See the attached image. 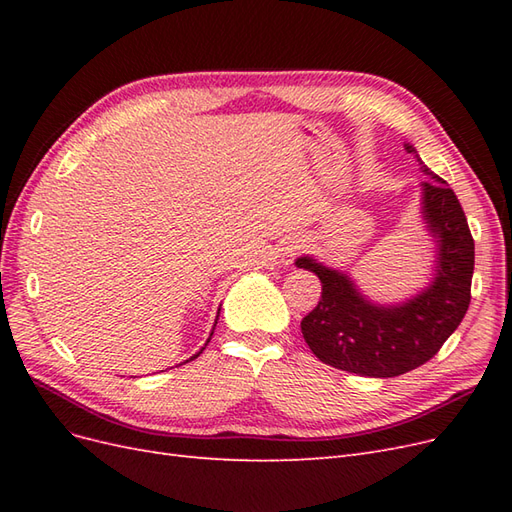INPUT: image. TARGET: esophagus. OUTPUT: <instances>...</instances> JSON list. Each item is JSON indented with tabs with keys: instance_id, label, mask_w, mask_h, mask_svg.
Returning <instances> with one entry per match:
<instances>
[{
	"instance_id": "1",
	"label": "esophagus",
	"mask_w": 512,
	"mask_h": 512,
	"mask_svg": "<svg viewBox=\"0 0 512 512\" xmlns=\"http://www.w3.org/2000/svg\"><path fill=\"white\" fill-rule=\"evenodd\" d=\"M305 247V243H303V239H292V241H288L286 243V247L282 250V262H292V258L297 256L301 250Z\"/></svg>"
}]
</instances>
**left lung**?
Segmentation results:
<instances>
[{"instance_id":"left-lung-1","label":"left lung","mask_w":512,"mask_h":512,"mask_svg":"<svg viewBox=\"0 0 512 512\" xmlns=\"http://www.w3.org/2000/svg\"><path fill=\"white\" fill-rule=\"evenodd\" d=\"M404 147L416 153L414 145ZM421 170L429 175L421 183V220L436 245L425 288L399 303H378L346 271L322 265L314 256L294 260L322 282V299L301 320L305 342L322 363L367 378L401 376L427 363L466 316L474 273L466 213L446 181L423 162Z\"/></svg>"}]
</instances>
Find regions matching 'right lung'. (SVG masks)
<instances>
[{"instance_id": "1", "label": "right lung", "mask_w": 512, "mask_h": 512, "mask_svg": "<svg viewBox=\"0 0 512 512\" xmlns=\"http://www.w3.org/2000/svg\"><path fill=\"white\" fill-rule=\"evenodd\" d=\"M218 316H220V309H218ZM215 324H218V318H215V322H213V329H215ZM211 335H213V331L209 333V339H211ZM209 339H207V344H209ZM207 344H205V346H207ZM205 346H203V348H200V350H198V352H196L194 356H190V361H194V359H196V356H200V352H203V350H205ZM185 363H188V361H185Z\"/></svg>"}]
</instances>
